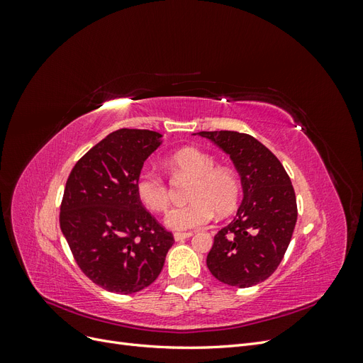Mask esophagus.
I'll return each mask as SVG.
<instances>
[{"mask_svg":"<svg viewBox=\"0 0 363 363\" xmlns=\"http://www.w3.org/2000/svg\"><path fill=\"white\" fill-rule=\"evenodd\" d=\"M192 235H194L192 232H177V233H174V238H175V240H183V239L191 238Z\"/></svg>","mask_w":363,"mask_h":363,"instance_id":"34e87169","label":"esophagus"}]
</instances>
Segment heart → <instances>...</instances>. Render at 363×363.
Here are the masks:
<instances>
[{"label": "heart", "instance_id": "b5f03b06", "mask_svg": "<svg viewBox=\"0 0 363 363\" xmlns=\"http://www.w3.org/2000/svg\"><path fill=\"white\" fill-rule=\"evenodd\" d=\"M215 159L196 148H183L169 159V167L177 175L192 179L188 192L191 203L172 207L164 216V223L175 232H184L206 225L215 212L219 216L232 213L240 196L238 175L228 168L215 167ZM136 195L152 212L167 211L169 204L168 184L159 174L142 171L136 179Z\"/></svg>", "mask_w": 363, "mask_h": 363}]
</instances>
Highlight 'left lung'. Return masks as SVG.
Listing matches in <instances>:
<instances>
[{
	"label": "left lung",
	"mask_w": 363,
	"mask_h": 363,
	"mask_svg": "<svg viewBox=\"0 0 363 363\" xmlns=\"http://www.w3.org/2000/svg\"><path fill=\"white\" fill-rule=\"evenodd\" d=\"M230 156L244 200L236 218L215 235L207 255L212 276L228 286L251 288L277 269L295 228L296 199L280 160L257 139L238 131H200Z\"/></svg>",
	"instance_id": "obj_1"
}]
</instances>
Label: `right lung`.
<instances>
[{
    "label": "right lung",
    "instance_id": "right-lung-1",
    "mask_svg": "<svg viewBox=\"0 0 363 363\" xmlns=\"http://www.w3.org/2000/svg\"><path fill=\"white\" fill-rule=\"evenodd\" d=\"M160 144L157 131L116 130L75 163L65 186L62 233L84 276L108 292L128 295L150 286L174 244L135 188Z\"/></svg>",
    "mask_w": 363,
    "mask_h": 363
}]
</instances>
